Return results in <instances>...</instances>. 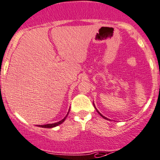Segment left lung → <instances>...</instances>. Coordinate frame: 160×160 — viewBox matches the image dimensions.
<instances>
[{"label":"left lung","instance_id":"left-lung-1","mask_svg":"<svg viewBox=\"0 0 160 160\" xmlns=\"http://www.w3.org/2000/svg\"><path fill=\"white\" fill-rule=\"evenodd\" d=\"M93 105H94V107H95V104H94V102H93ZM95 110H96V111H97V112H98V114H100V115H101V117H102V118H104V119H107V120H108V118H107L104 117V116H103V115H102V114H100V112H98V110H97V109H96V107H95Z\"/></svg>","mask_w":160,"mask_h":160}]
</instances>
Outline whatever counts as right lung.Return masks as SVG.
Instances as JSON below:
<instances>
[{
	"mask_svg": "<svg viewBox=\"0 0 160 160\" xmlns=\"http://www.w3.org/2000/svg\"><path fill=\"white\" fill-rule=\"evenodd\" d=\"M69 110H68V112H69ZM68 114H66V116H65V117L62 120L59 121L58 122H55V123H53V124H46V125H37V126H38V127H42V128H53V127H56V126L61 125V124L63 123V122H65V120L66 119L67 116H68Z\"/></svg>",
	"mask_w": 160,
	"mask_h": 160,
	"instance_id": "right-lung-1",
	"label": "right lung"
}]
</instances>
